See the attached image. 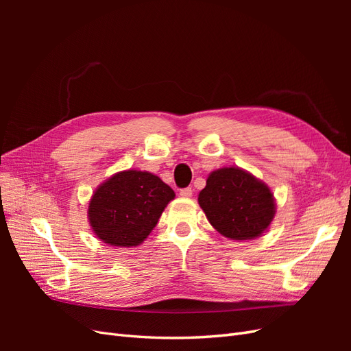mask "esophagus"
Masks as SVG:
<instances>
[{
    "mask_svg": "<svg viewBox=\"0 0 351 351\" xmlns=\"http://www.w3.org/2000/svg\"><path fill=\"white\" fill-rule=\"evenodd\" d=\"M192 195H193L192 187H186V189L180 190V196H182V197H192Z\"/></svg>",
    "mask_w": 351,
    "mask_h": 351,
    "instance_id": "34e87169",
    "label": "esophagus"
}]
</instances>
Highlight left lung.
<instances>
[{
  "instance_id": "8db88e82",
  "label": "left lung",
  "mask_w": 351,
  "mask_h": 351,
  "mask_svg": "<svg viewBox=\"0 0 351 351\" xmlns=\"http://www.w3.org/2000/svg\"><path fill=\"white\" fill-rule=\"evenodd\" d=\"M197 200L210 226L232 240L262 236L275 215L271 189L239 167L212 171Z\"/></svg>"
}]
</instances>
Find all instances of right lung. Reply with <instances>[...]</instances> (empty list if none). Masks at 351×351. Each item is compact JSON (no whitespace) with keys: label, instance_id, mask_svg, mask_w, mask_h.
I'll return each instance as SVG.
<instances>
[{"label":"right lung","instance_id":"1","mask_svg":"<svg viewBox=\"0 0 351 351\" xmlns=\"http://www.w3.org/2000/svg\"><path fill=\"white\" fill-rule=\"evenodd\" d=\"M174 197V190L152 173L120 171L95 190L88 209L89 224L104 243L133 247L151 234Z\"/></svg>","mask_w":351,"mask_h":351}]
</instances>
